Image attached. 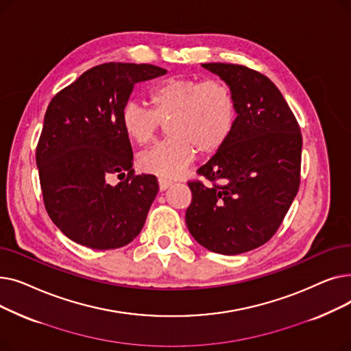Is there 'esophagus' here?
Masks as SVG:
<instances>
[{
  "label": "esophagus",
  "instance_id": "esophagus-1",
  "mask_svg": "<svg viewBox=\"0 0 351 351\" xmlns=\"http://www.w3.org/2000/svg\"><path fill=\"white\" fill-rule=\"evenodd\" d=\"M158 183H159V191H160V192H163V191L168 189L169 186H172V180H169V179H162V178H159V179H158Z\"/></svg>",
  "mask_w": 351,
  "mask_h": 351
}]
</instances>
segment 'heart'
I'll return each mask as SVG.
<instances>
[{"label":"heart","mask_w":351,"mask_h":351,"mask_svg":"<svg viewBox=\"0 0 351 351\" xmlns=\"http://www.w3.org/2000/svg\"><path fill=\"white\" fill-rule=\"evenodd\" d=\"M151 108L128 101L121 112L126 136L151 143L166 123L169 135L138 158L139 169L162 179L178 178L195 160L217 154L230 139L237 118L234 92L222 78H168L149 90Z\"/></svg>","instance_id":"heart-1"}]
</instances>
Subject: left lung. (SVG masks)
<instances>
[{"label":"left lung","mask_w":351,"mask_h":351,"mask_svg":"<svg viewBox=\"0 0 351 351\" xmlns=\"http://www.w3.org/2000/svg\"><path fill=\"white\" fill-rule=\"evenodd\" d=\"M229 82L237 118L228 143L189 180L186 225L195 241L222 254L269 242L300 185L302 134L282 92L266 75L237 64H202Z\"/></svg>","instance_id":"left-lung-1"}]
</instances>
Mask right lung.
Masks as SVG:
<instances>
[{
    "label": "right lung",
    "instance_id": "add662e5",
    "mask_svg": "<svg viewBox=\"0 0 351 351\" xmlns=\"http://www.w3.org/2000/svg\"><path fill=\"white\" fill-rule=\"evenodd\" d=\"M165 73L151 64L106 62L51 99L35 159L47 213L75 243L118 249L141 233L159 185L132 169L121 112L135 84ZM114 174L118 186L108 183Z\"/></svg>",
    "mask_w": 351,
    "mask_h": 351
}]
</instances>
